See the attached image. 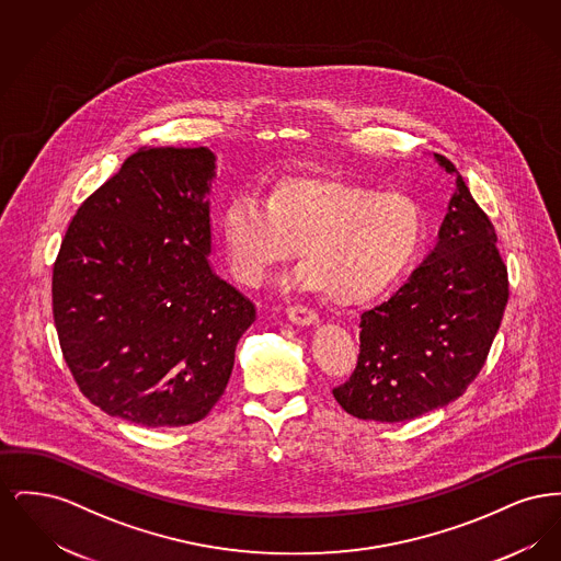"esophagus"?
Returning a JSON list of instances; mask_svg holds the SVG:
<instances>
[{"label": "esophagus", "instance_id": "obj_1", "mask_svg": "<svg viewBox=\"0 0 561 561\" xmlns=\"http://www.w3.org/2000/svg\"><path fill=\"white\" fill-rule=\"evenodd\" d=\"M286 316H288V320L298 325H311L318 321V313L305 305H288Z\"/></svg>", "mask_w": 561, "mask_h": 561}]
</instances>
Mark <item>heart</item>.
<instances>
[{
  "label": "heart",
  "instance_id": "heart-1",
  "mask_svg": "<svg viewBox=\"0 0 561 561\" xmlns=\"http://www.w3.org/2000/svg\"><path fill=\"white\" fill-rule=\"evenodd\" d=\"M233 275L259 286L294 256L296 284L332 302L364 305L391 288L427 240V214L405 193L343 176H284L263 202L236 193L220 220Z\"/></svg>",
  "mask_w": 561,
  "mask_h": 561
}]
</instances>
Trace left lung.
<instances>
[{
  "label": "left lung",
  "mask_w": 561,
  "mask_h": 561,
  "mask_svg": "<svg viewBox=\"0 0 561 561\" xmlns=\"http://www.w3.org/2000/svg\"><path fill=\"white\" fill-rule=\"evenodd\" d=\"M456 193L435 250L387 302L362 313L359 357L332 393L345 412L412 421L460 398L480 374L508 300L507 267L490 218L454 163Z\"/></svg>",
  "instance_id": "8db88e82"
}]
</instances>
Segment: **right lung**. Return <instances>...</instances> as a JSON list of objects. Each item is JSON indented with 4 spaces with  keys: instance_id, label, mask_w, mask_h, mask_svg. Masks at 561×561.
Instances as JSON below:
<instances>
[{
    "instance_id": "1",
    "label": "right lung",
    "mask_w": 561,
    "mask_h": 561,
    "mask_svg": "<svg viewBox=\"0 0 561 561\" xmlns=\"http://www.w3.org/2000/svg\"><path fill=\"white\" fill-rule=\"evenodd\" d=\"M214 153L138 149L73 216L53 271L62 357L81 393L142 427L202 421L256 307L213 252Z\"/></svg>"
}]
</instances>
